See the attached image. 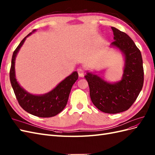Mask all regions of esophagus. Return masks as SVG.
<instances>
[{"mask_svg":"<svg viewBox=\"0 0 155 155\" xmlns=\"http://www.w3.org/2000/svg\"><path fill=\"white\" fill-rule=\"evenodd\" d=\"M77 72L78 74V76L80 77H83L84 75V71L82 69L79 68L77 69Z\"/></svg>","mask_w":155,"mask_h":155,"instance_id":"esophagus-1","label":"esophagus"}]
</instances>
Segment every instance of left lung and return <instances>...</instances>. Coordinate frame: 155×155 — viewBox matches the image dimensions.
I'll return each instance as SVG.
<instances>
[{"instance_id": "1", "label": "left lung", "mask_w": 155, "mask_h": 155, "mask_svg": "<svg viewBox=\"0 0 155 155\" xmlns=\"http://www.w3.org/2000/svg\"><path fill=\"white\" fill-rule=\"evenodd\" d=\"M112 29L114 41L110 47L118 49L124 57L121 79L109 82L90 71L84 77L93 104L104 113L117 114L126 111L134 103L142 89L144 73L141 52L133 40L116 28Z\"/></svg>"}]
</instances>
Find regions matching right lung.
Here are the masks:
<instances>
[{
  "mask_svg": "<svg viewBox=\"0 0 155 155\" xmlns=\"http://www.w3.org/2000/svg\"><path fill=\"white\" fill-rule=\"evenodd\" d=\"M34 30L28 34L13 53L10 78L13 90L21 107L26 112L39 117H51L61 112L67 104L71 90L78 78L77 71L73 72L60 82L54 89L42 95H34L26 91L17 82L15 76V63L17 53L23 46L26 38L35 32Z\"/></svg>",
  "mask_w": 155,
  "mask_h": 155,
  "instance_id": "1",
  "label": "right lung"
}]
</instances>
